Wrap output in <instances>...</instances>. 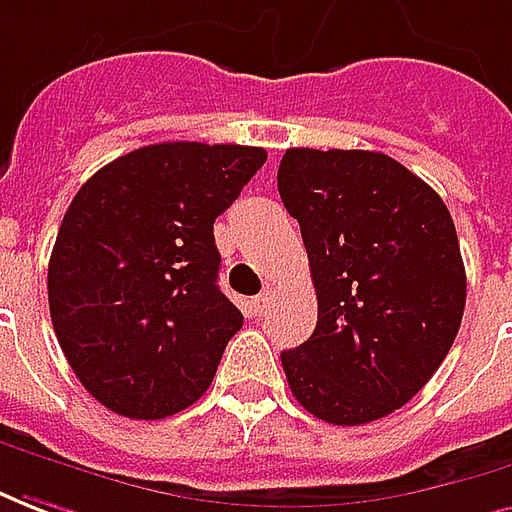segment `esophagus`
<instances>
[{
    "label": "esophagus",
    "instance_id": "34e87169",
    "mask_svg": "<svg viewBox=\"0 0 512 512\" xmlns=\"http://www.w3.org/2000/svg\"><path fill=\"white\" fill-rule=\"evenodd\" d=\"M270 300H273V286H267L262 295H256V300H253L256 314H264V311H267V306H270Z\"/></svg>",
    "mask_w": 512,
    "mask_h": 512
}]
</instances>
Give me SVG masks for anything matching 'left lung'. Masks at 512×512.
<instances>
[{
  "instance_id": "obj_1",
  "label": "left lung",
  "mask_w": 512,
  "mask_h": 512,
  "mask_svg": "<svg viewBox=\"0 0 512 512\" xmlns=\"http://www.w3.org/2000/svg\"><path fill=\"white\" fill-rule=\"evenodd\" d=\"M300 223L317 328L281 353L295 400L331 424L389 416L458 336L466 270L438 192L380 151L289 148L278 168Z\"/></svg>"
}]
</instances>
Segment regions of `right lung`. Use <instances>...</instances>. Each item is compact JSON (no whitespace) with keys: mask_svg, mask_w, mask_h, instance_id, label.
<instances>
[{"mask_svg":"<svg viewBox=\"0 0 512 512\" xmlns=\"http://www.w3.org/2000/svg\"><path fill=\"white\" fill-rule=\"evenodd\" d=\"M267 151L157 143L93 173L49 259V311L79 383L129 419H165L215 378L239 308L217 286L215 220Z\"/></svg>","mask_w":512,"mask_h":512,"instance_id":"1","label":"right lung"}]
</instances>
